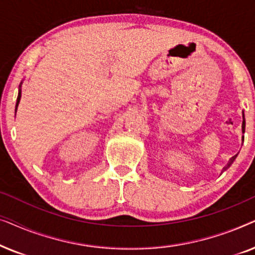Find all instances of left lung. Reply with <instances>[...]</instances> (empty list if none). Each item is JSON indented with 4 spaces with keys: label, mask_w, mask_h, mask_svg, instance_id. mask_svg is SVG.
Masks as SVG:
<instances>
[{
    "label": "left lung",
    "mask_w": 255,
    "mask_h": 255,
    "mask_svg": "<svg viewBox=\"0 0 255 255\" xmlns=\"http://www.w3.org/2000/svg\"><path fill=\"white\" fill-rule=\"evenodd\" d=\"M242 131H243V133H245V116H244V113H243V125H242ZM243 141H244V135H243ZM237 155H238V154H236L235 156H232V158L230 159V161H229V163H228V166L225 167L224 170H225L226 168H229V167L232 165L233 161H235L236 158H237Z\"/></svg>",
    "instance_id": "1"
}]
</instances>
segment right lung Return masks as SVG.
I'll list each match as a JSON object with an SVG mask.
<instances>
[{
  "instance_id": "add662e5",
  "label": "right lung",
  "mask_w": 255,
  "mask_h": 255,
  "mask_svg": "<svg viewBox=\"0 0 255 255\" xmlns=\"http://www.w3.org/2000/svg\"><path fill=\"white\" fill-rule=\"evenodd\" d=\"M20 85H22V82H20ZM20 85H19V90H18V96H17V102H16V108H15V114L17 111V108H18V104H19V101H20V96H22V92H20Z\"/></svg>"
}]
</instances>
